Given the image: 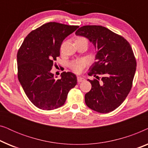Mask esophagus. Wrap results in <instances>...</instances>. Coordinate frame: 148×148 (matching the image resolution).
<instances>
[{
    "label": "esophagus",
    "mask_w": 148,
    "mask_h": 148,
    "mask_svg": "<svg viewBox=\"0 0 148 148\" xmlns=\"http://www.w3.org/2000/svg\"><path fill=\"white\" fill-rule=\"evenodd\" d=\"M84 80V77H81V76H77V82H82Z\"/></svg>",
    "instance_id": "esophagus-1"
}]
</instances>
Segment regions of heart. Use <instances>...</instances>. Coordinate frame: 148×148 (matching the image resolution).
Instances as JSON below:
<instances>
[{
    "label": "heart",
    "mask_w": 148,
    "mask_h": 148,
    "mask_svg": "<svg viewBox=\"0 0 148 148\" xmlns=\"http://www.w3.org/2000/svg\"><path fill=\"white\" fill-rule=\"evenodd\" d=\"M86 64V62L84 60H77V61L74 62L73 63L71 68L76 73H79L82 71L83 68Z\"/></svg>",
    "instance_id": "b5f03b06"
}]
</instances>
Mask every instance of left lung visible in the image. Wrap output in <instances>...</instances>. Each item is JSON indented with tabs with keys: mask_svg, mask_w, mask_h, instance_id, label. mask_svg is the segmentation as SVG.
Instances as JSON below:
<instances>
[{
	"mask_svg": "<svg viewBox=\"0 0 148 148\" xmlns=\"http://www.w3.org/2000/svg\"><path fill=\"white\" fill-rule=\"evenodd\" d=\"M75 34L88 39L96 50V61L89 75L97 79H88L92 89L85 95L86 104L98 112H112L122 104L132 87L137 64L131 46L122 36L100 25L83 26Z\"/></svg>",
	"mask_w": 148,
	"mask_h": 148,
	"instance_id": "left-lung-1",
	"label": "left lung"
}]
</instances>
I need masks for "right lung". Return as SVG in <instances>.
Segmentation results:
<instances>
[{"instance_id": "right-lung-1", "label": "right lung", "mask_w": 148, "mask_h": 148, "mask_svg": "<svg viewBox=\"0 0 148 148\" xmlns=\"http://www.w3.org/2000/svg\"><path fill=\"white\" fill-rule=\"evenodd\" d=\"M78 27L56 22L45 23L30 32L18 50V79L37 108L50 110L62 106L69 92L76 86L74 73L64 71L56 79L51 70L60 56L62 42Z\"/></svg>"}]
</instances>
